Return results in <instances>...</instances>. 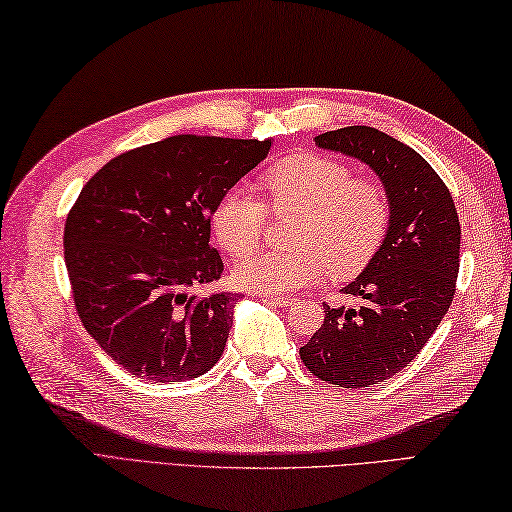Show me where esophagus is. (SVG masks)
Listing matches in <instances>:
<instances>
[{"label": "esophagus", "instance_id": "esophagus-1", "mask_svg": "<svg viewBox=\"0 0 512 512\" xmlns=\"http://www.w3.org/2000/svg\"><path fill=\"white\" fill-rule=\"evenodd\" d=\"M267 302H271V305L276 307H291L296 305V298H289V296H263Z\"/></svg>", "mask_w": 512, "mask_h": 512}]
</instances>
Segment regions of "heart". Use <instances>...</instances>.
<instances>
[{
    "instance_id": "1",
    "label": "heart",
    "mask_w": 512,
    "mask_h": 512,
    "mask_svg": "<svg viewBox=\"0 0 512 512\" xmlns=\"http://www.w3.org/2000/svg\"><path fill=\"white\" fill-rule=\"evenodd\" d=\"M274 214L296 212L291 249H265L234 269L236 283L260 294H285L318 280L325 269L356 276L371 263L391 221L389 194L378 181L356 179L351 165L322 154H294L260 176ZM216 243L232 256L263 243L265 203L241 187L227 190L212 210Z\"/></svg>"
}]
</instances>
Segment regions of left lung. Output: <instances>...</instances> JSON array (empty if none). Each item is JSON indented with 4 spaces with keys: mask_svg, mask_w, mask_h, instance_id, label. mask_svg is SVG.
<instances>
[{
    "mask_svg": "<svg viewBox=\"0 0 512 512\" xmlns=\"http://www.w3.org/2000/svg\"><path fill=\"white\" fill-rule=\"evenodd\" d=\"M316 145L367 163L391 203L378 254L342 289L360 307L325 305V322L300 347L316 378L360 389L409 367L442 322L455 296L462 229L448 187L409 145L369 125L318 134Z\"/></svg>",
    "mask_w": 512,
    "mask_h": 512,
    "instance_id": "left-lung-1",
    "label": "left lung"
}]
</instances>
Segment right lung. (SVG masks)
<instances>
[{
  "instance_id": "1",
  "label": "right lung",
  "mask_w": 512,
  "mask_h": 512,
  "mask_svg": "<svg viewBox=\"0 0 512 512\" xmlns=\"http://www.w3.org/2000/svg\"><path fill=\"white\" fill-rule=\"evenodd\" d=\"M271 139L179 134L114 156L83 185L64 227L75 309L99 347L150 382L210 371L232 327L210 247L218 198L265 159Z\"/></svg>"
}]
</instances>
